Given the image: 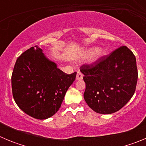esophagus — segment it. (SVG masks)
Wrapping results in <instances>:
<instances>
[{
  "label": "esophagus",
  "mask_w": 146,
  "mask_h": 146,
  "mask_svg": "<svg viewBox=\"0 0 146 146\" xmlns=\"http://www.w3.org/2000/svg\"><path fill=\"white\" fill-rule=\"evenodd\" d=\"M82 78H83V74H82L80 72H77V76H76V80H80Z\"/></svg>",
  "instance_id": "34e87169"
}]
</instances>
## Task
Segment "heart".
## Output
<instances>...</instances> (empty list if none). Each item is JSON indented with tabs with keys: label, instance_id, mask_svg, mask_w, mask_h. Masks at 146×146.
Wrapping results in <instances>:
<instances>
[{
	"label": "heart",
	"instance_id": "1",
	"mask_svg": "<svg viewBox=\"0 0 146 146\" xmlns=\"http://www.w3.org/2000/svg\"><path fill=\"white\" fill-rule=\"evenodd\" d=\"M108 54V50L104 47H101V48H97V47H91V48L88 49L82 54V58H86L92 56L91 62H96L101 59L102 58L104 57L105 55Z\"/></svg>",
	"mask_w": 146,
	"mask_h": 146
}]
</instances>
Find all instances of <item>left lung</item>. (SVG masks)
<instances>
[{"label":"left lung","mask_w":146,"mask_h":146,"mask_svg":"<svg viewBox=\"0 0 146 146\" xmlns=\"http://www.w3.org/2000/svg\"><path fill=\"white\" fill-rule=\"evenodd\" d=\"M80 72L86 83L85 101L96 113H115L135 94L138 77L136 58L126 46L92 65H83Z\"/></svg>","instance_id":"left-lung-1"}]
</instances>
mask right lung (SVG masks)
<instances>
[{
  "label": "right lung",
  "instance_id": "1",
  "mask_svg": "<svg viewBox=\"0 0 146 146\" xmlns=\"http://www.w3.org/2000/svg\"><path fill=\"white\" fill-rule=\"evenodd\" d=\"M77 72L67 74L35 46L21 54L11 75L13 97L30 116L40 120L52 117L60 108Z\"/></svg>",
  "mask_w": 146,
  "mask_h": 146
}]
</instances>
